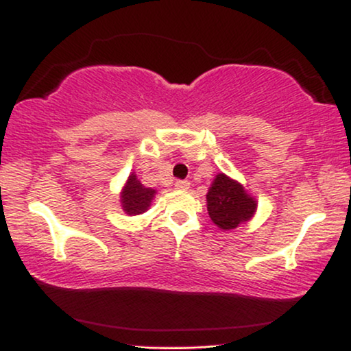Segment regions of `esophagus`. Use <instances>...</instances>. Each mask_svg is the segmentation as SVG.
<instances>
[{
	"mask_svg": "<svg viewBox=\"0 0 351 351\" xmlns=\"http://www.w3.org/2000/svg\"><path fill=\"white\" fill-rule=\"evenodd\" d=\"M189 186H191L189 181H182V180H180V181L175 182V187H176L178 191H186V189H189Z\"/></svg>",
	"mask_w": 351,
	"mask_h": 351,
	"instance_id": "1",
	"label": "esophagus"
}]
</instances>
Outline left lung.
Masks as SVG:
<instances>
[{
  "mask_svg": "<svg viewBox=\"0 0 351 351\" xmlns=\"http://www.w3.org/2000/svg\"><path fill=\"white\" fill-rule=\"evenodd\" d=\"M206 208L213 223L223 230H230L253 218L258 202L239 181L224 173L216 175L206 194Z\"/></svg>",
  "mask_w": 351,
  "mask_h": 351,
  "instance_id": "8db88e82",
  "label": "left lung"
}]
</instances>
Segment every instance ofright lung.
Masks as SVG:
<instances>
[{"mask_svg": "<svg viewBox=\"0 0 351 351\" xmlns=\"http://www.w3.org/2000/svg\"><path fill=\"white\" fill-rule=\"evenodd\" d=\"M156 191L151 187L143 186L135 173L128 176L124 189L121 192V204L122 210L127 215L135 216L141 215L149 208L152 199H154Z\"/></svg>", "mask_w": 351, "mask_h": 351, "instance_id": "right-lung-1", "label": "right lung"}]
</instances>
